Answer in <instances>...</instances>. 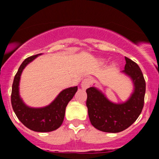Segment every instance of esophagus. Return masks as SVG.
I'll return each instance as SVG.
<instances>
[{"label": "esophagus", "instance_id": "obj_1", "mask_svg": "<svg viewBox=\"0 0 159 159\" xmlns=\"http://www.w3.org/2000/svg\"><path fill=\"white\" fill-rule=\"evenodd\" d=\"M91 83H92V79L90 78H84V79L83 80L81 84V88L83 89V90H86L87 88H88L89 87H90Z\"/></svg>", "mask_w": 159, "mask_h": 159}]
</instances>
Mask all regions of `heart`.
I'll list each match as a JSON object with an SVG mask.
<instances>
[{
    "label": "heart",
    "mask_w": 159,
    "mask_h": 159,
    "mask_svg": "<svg viewBox=\"0 0 159 159\" xmlns=\"http://www.w3.org/2000/svg\"><path fill=\"white\" fill-rule=\"evenodd\" d=\"M113 66H114V65H113Z\"/></svg>",
    "instance_id": "b5f03b06"
}]
</instances>
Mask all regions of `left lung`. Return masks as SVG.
I'll return each mask as SVG.
<instances>
[{
	"label": "left lung",
	"instance_id": "left-lung-1",
	"mask_svg": "<svg viewBox=\"0 0 159 159\" xmlns=\"http://www.w3.org/2000/svg\"><path fill=\"white\" fill-rule=\"evenodd\" d=\"M125 65L122 73L132 81L133 90L126 101L113 102L96 87L87 89V105L90 123L98 130L117 133L135 122L143 107L146 83L136 63L125 57Z\"/></svg>",
	"mask_w": 159,
	"mask_h": 159
}]
</instances>
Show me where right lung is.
<instances>
[{"mask_svg":"<svg viewBox=\"0 0 159 159\" xmlns=\"http://www.w3.org/2000/svg\"><path fill=\"white\" fill-rule=\"evenodd\" d=\"M42 54L27 57L20 66L14 78L12 87L11 102L18 119L27 128L37 132H49L56 130L62 125L66 107L78 90V86L64 89L46 106L30 107L25 103L19 93V84L24 69Z\"/></svg>","mask_w":159,"mask_h":159,"instance_id":"1","label":"right lung"}]
</instances>
